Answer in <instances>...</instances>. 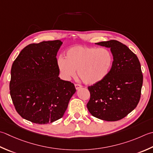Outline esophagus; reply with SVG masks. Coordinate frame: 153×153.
<instances>
[{
    "label": "esophagus",
    "mask_w": 153,
    "mask_h": 153,
    "mask_svg": "<svg viewBox=\"0 0 153 153\" xmlns=\"http://www.w3.org/2000/svg\"><path fill=\"white\" fill-rule=\"evenodd\" d=\"M75 87H76V89H78L82 88V86L81 85H79V84H77V83H76V84H75Z\"/></svg>",
    "instance_id": "esophagus-1"
}]
</instances>
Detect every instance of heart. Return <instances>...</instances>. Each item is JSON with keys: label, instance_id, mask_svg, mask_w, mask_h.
<instances>
[{"label": "heart", "instance_id": "obj_1", "mask_svg": "<svg viewBox=\"0 0 153 153\" xmlns=\"http://www.w3.org/2000/svg\"><path fill=\"white\" fill-rule=\"evenodd\" d=\"M113 64V56L107 48L75 46L65 52V59L59 57L58 67L64 79L76 75L86 84L100 82L109 74Z\"/></svg>", "mask_w": 153, "mask_h": 153}]
</instances>
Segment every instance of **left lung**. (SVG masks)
Here are the masks:
<instances>
[{"label": "left lung", "mask_w": 153, "mask_h": 153, "mask_svg": "<svg viewBox=\"0 0 153 153\" xmlns=\"http://www.w3.org/2000/svg\"><path fill=\"white\" fill-rule=\"evenodd\" d=\"M95 44L110 48L113 64L105 78L88 88L90 99L87 107L95 117L119 121L139 102L143 81L140 62L126 45L117 40Z\"/></svg>", "instance_id": "left-lung-1"}]
</instances>
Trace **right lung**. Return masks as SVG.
<instances>
[{
    "label": "right lung",
    "mask_w": 153,
    "mask_h": 153,
    "mask_svg": "<svg viewBox=\"0 0 153 153\" xmlns=\"http://www.w3.org/2000/svg\"><path fill=\"white\" fill-rule=\"evenodd\" d=\"M60 40L43 41L26 46L11 68L10 94L22 118L47 124L62 118L76 89L58 77L56 55Z\"/></svg>",
    "instance_id": "obj_1"
}]
</instances>
